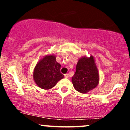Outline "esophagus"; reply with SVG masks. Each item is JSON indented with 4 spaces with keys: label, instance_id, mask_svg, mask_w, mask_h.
<instances>
[{
    "label": "esophagus",
    "instance_id": "esophagus-1",
    "mask_svg": "<svg viewBox=\"0 0 130 130\" xmlns=\"http://www.w3.org/2000/svg\"><path fill=\"white\" fill-rule=\"evenodd\" d=\"M64 76H65V78H68V74H65Z\"/></svg>",
    "mask_w": 130,
    "mask_h": 130
}]
</instances>
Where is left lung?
<instances>
[{"instance_id":"8db88e82","label":"left lung","mask_w":130,"mask_h":130,"mask_svg":"<svg viewBox=\"0 0 130 130\" xmlns=\"http://www.w3.org/2000/svg\"><path fill=\"white\" fill-rule=\"evenodd\" d=\"M100 76L94 57L83 56L79 59L76 72L71 79L75 90L87 93L99 84Z\"/></svg>"}]
</instances>
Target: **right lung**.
<instances>
[{"label": "right lung", "instance_id": "add662e5", "mask_svg": "<svg viewBox=\"0 0 130 130\" xmlns=\"http://www.w3.org/2000/svg\"><path fill=\"white\" fill-rule=\"evenodd\" d=\"M60 64L57 62L56 56L52 54L46 55L37 62L34 68V81L41 89H52L64 77L60 73Z\"/></svg>", "mask_w": 130, "mask_h": 130}]
</instances>
